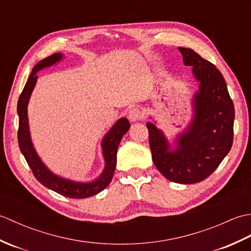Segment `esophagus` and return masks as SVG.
I'll list each match as a JSON object with an SVG mask.
<instances>
[{"instance_id": "1", "label": "esophagus", "mask_w": 251, "mask_h": 251, "mask_svg": "<svg viewBox=\"0 0 251 251\" xmlns=\"http://www.w3.org/2000/svg\"><path fill=\"white\" fill-rule=\"evenodd\" d=\"M142 117V113L139 109L134 108V109H130L128 112V119L131 122H136V121H139Z\"/></svg>"}]
</instances>
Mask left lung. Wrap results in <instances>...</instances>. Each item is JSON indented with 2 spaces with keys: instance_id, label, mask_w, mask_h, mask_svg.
Wrapping results in <instances>:
<instances>
[{
  "instance_id": "8db88e82",
  "label": "left lung",
  "mask_w": 251,
  "mask_h": 251,
  "mask_svg": "<svg viewBox=\"0 0 251 251\" xmlns=\"http://www.w3.org/2000/svg\"><path fill=\"white\" fill-rule=\"evenodd\" d=\"M178 50L199 82L192 99L193 117L176 138L174 148L155 124L148 122L147 127L152 159L159 173L173 182L190 184L210 176L230 152L235 111L220 71L194 50Z\"/></svg>"
}]
</instances>
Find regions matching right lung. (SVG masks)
I'll return each instance as SVG.
<instances>
[{
    "label": "right lung",
    "instance_id": "obj_1",
    "mask_svg": "<svg viewBox=\"0 0 251 251\" xmlns=\"http://www.w3.org/2000/svg\"><path fill=\"white\" fill-rule=\"evenodd\" d=\"M62 59L63 55L61 52H57V54L37 62L34 68L32 69V72L25 85L17 104V113L19 116L18 143L21 153L24 154L26 163H28L37 181H40L46 188L63 196H67L69 199H85V197L98 194L111 182L116 167L117 149H119L123 136L128 131L130 124L126 117H122L104 135L102 141H101L104 168L99 177L95 180L88 181V182H78V181L62 178L47 168L39 156V154L36 153L31 140L28 120V103L37 81L36 73L41 71L42 69L56 65L57 62L61 61Z\"/></svg>",
    "mask_w": 251,
    "mask_h": 251
}]
</instances>
